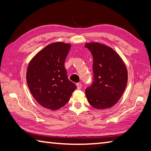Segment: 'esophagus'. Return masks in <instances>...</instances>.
I'll use <instances>...</instances> for the list:
<instances>
[{
	"instance_id": "34e87169",
	"label": "esophagus",
	"mask_w": 151,
	"mask_h": 151,
	"mask_svg": "<svg viewBox=\"0 0 151 151\" xmlns=\"http://www.w3.org/2000/svg\"><path fill=\"white\" fill-rule=\"evenodd\" d=\"M76 86H77V89H81L82 88V84L76 83Z\"/></svg>"
}]
</instances>
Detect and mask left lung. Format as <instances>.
Masks as SVG:
<instances>
[{"mask_svg":"<svg viewBox=\"0 0 151 151\" xmlns=\"http://www.w3.org/2000/svg\"><path fill=\"white\" fill-rule=\"evenodd\" d=\"M93 57L94 78L85 90L89 104L97 109L114 106L127 86V71L124 63L111 48L98 43H86Z\"/></svg>","mask_w":151,"mask_h":151,"instance_id":"1","label":"left lung"}]
</instances>
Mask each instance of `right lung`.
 I'll use <instances>...</instances> for the list:
<instances>
[{
    "label": "right lung",
    "mask_w": 151,
    "mask_h": 151,
    "mask_svg": "<svg viewBox=\"0 0 151 151\" xmlns=\"http://www.w3.org/2000/svg\"><path fill=\"white\" fill-rule=\"evenodd\" d=\"M70 45L56 42L46 46L32 59L26 73L28 86L35 100L55 110L66 104L76 88L65 68Z\"/></svg>",
    "instance_id": "1"
}]
</instances>
